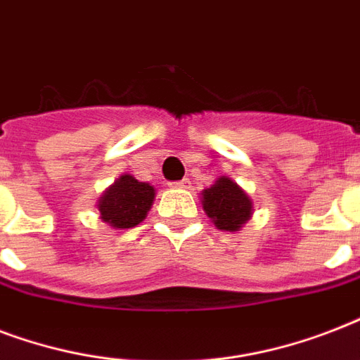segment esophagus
Returning <instances> with one entry per match:
<instances>
[{"label":"esophagus","instance_id":"obj_1","mask_svg":"<svg viewBox=\"0 0 360 360\" xmlns=\"http://www.w3.org/2000/svg\"><path fill=\"white\" fill-rule=\"evenodd\" d=\"M172 188H191V181L188 179H181V181H172V183H168Z\"/></svg>","mask_w":360,"mask_h":360}]
</instances>
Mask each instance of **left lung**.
<instances>
[{"label":"left lung","instance_id":"8db88e82","mask_svg":"<svg viewBox=\"0 0 360 360\" xmlns=\"http://www.w3.org/2000/svg\"><path fill=\"white\" fill-rule=\"evenodd\" d=\"M203 211L219 230L239 231L252 217V200L230 177H219L202 192Z\"/></svg>","mask_w":360,"mask_h":360}]
</instances>
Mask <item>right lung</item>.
I'll return each instance as SVG.
<instances>
[{"label":"right lung","instance_id":"1","mask_svg":"<svg viewBox=\"0 0 360 360\" xmlns=\"http://www.w3.org/2000/svg\"><path fill=\"white\" fill-rule=\"evenodd\" d=\"M155 200V188L124 174L98 198V213L103 222L114 230H129L146 219Z\"/></svg>","mask_w":360,"mask_h":360}]
</instances>
